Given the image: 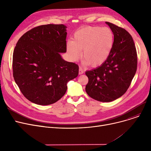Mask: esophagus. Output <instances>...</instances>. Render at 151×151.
Instances as JSON below:
<instances>
[{
    "instance_id": "obj_1",
    "label": "esophagus",
    "mask_w": 151,
    "mask_h": 151,
    "mask_svg": "<svg viewBox=\"0 0 151 151\" xmlns=\"http://www.w3.org/2000/svg\"><path fill=\"white\" fill-rule=\"evenodd\" d=\"M83 73H84L83 69L81 67H80V68H79V75H82L83 74Z\"/></svg>"
}]
</instances>
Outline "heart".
<instances>
[{
  "mask_svg": "<svg viewBox=\"0 0 151 151\" xmlns=\"http://www.w3.org/2000/svg\"><path fill=\"white\" fill-rule=\"evenodd\" d=\"M114 37L109 27L88 26L77 30L73 35V41L67 42V51L73 61L81 55L84 63L93 67L102 64L109 56L113 48Z\"/></svg>",
  "mask_w": 151,
  "mask_h": 151,
  "instance_id": "obj_1",
  "label": "heart"
}]
</instances>
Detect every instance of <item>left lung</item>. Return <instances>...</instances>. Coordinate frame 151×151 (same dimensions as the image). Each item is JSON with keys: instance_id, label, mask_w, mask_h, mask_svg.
I'll list each match as a JSON object with an SVG mask.
<instances>
[{"instance_id": "1", "label": "left lung", "mask_w": 151, "mask_h": 151, "mask_svg": "<svg viewBox=\"0 0 151 151\" xmlns=\"http://www.w3.org/2000/svg\"><path fill=\"white\" fill-rule=\"evenodd\" d=\"M114 37L113 48L102 64L86 71L88 96L94 100L109 102L121 97L129 89L137 68V54L131 35L123 28L106 22Z\"/></svg>"}]
</instances>
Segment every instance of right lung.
Instances as JSON below:
<instances>
[{"instance_id": "add662e5", "label": "right lung", "mask_w": 151, "mask_h": 151, "mask_svg": "<svg viewBox=\"0 0 151 151\" xmlns=\"http://www.w3.org/2000/svg\"><path fill=\"white\" fill-rule=\"evenodd\" d=\"M67 27L42 25L32 29L18 41L13 55L14 80L27 100L48 105L65 93L67 83L78 75L75 63L63 60Z\"/></svg>"}]
</instances>
